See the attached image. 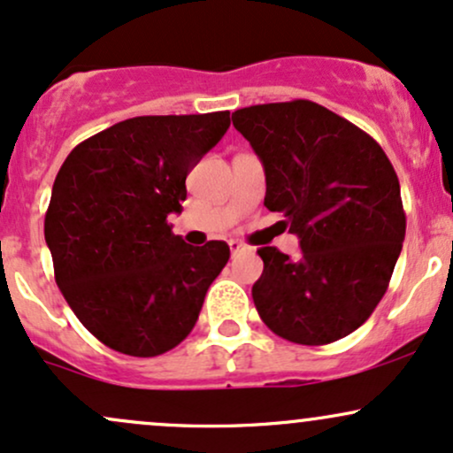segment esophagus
Masks as SVG:
<instances>
[{
	"label": "esophagus",
	"instance_id": "34e87169",
	"mask_svg": "<svg viewBox=\"0 0 453 453\" xmlns=\"http://www.w3.org/2000/svg\"><path fill=\"white\" fill-rule=\"evenodd\" d=\"M227 244H230V251H232V256H236L238 251H242V249H244V244H242V242H238V241H230V242H227Z\"/></svg>",
	"mask_w": 453,
	"mask_h": 453
}]
</instances>
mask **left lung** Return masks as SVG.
Here are the masks:
<instances>
[{"mask_svg":"<svg viewBox=\"0 0 453 453\" xmlns=\"http://www.w3.org/2000/svg\"><path fill=\"white\" fill-rule=\"evenodd\" d=\"M266 173L264 206L283 212L300 257L257 249L251 294L280 339L327 345L351 334L386 294L407 230L398 176L383 149L347 119L309 100L232 114Z\"/></svg>","mask_w":453,"mask_h":453,"instance_id":"1","label":"left lung"}]
</instances>
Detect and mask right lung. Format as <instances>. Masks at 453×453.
<instances>
[{"mask_svg": "<svg viewBox=\"0 0 453 453\" xmlns=\"http://www.w3.org/2000/svg\"><path fill=\"white\" fill-rule=\"evenodd\" d=\"M230 127V112L134 117L67 155L44 217L55 280L81 324L119 353L153 357L194 330L230 259L223 241L174 236L185 179Z\"/></svg>", "mask_w": 453, "mask_h": 453, "instance_id": "add662e5", "label": "right lung"}]
</instances>
